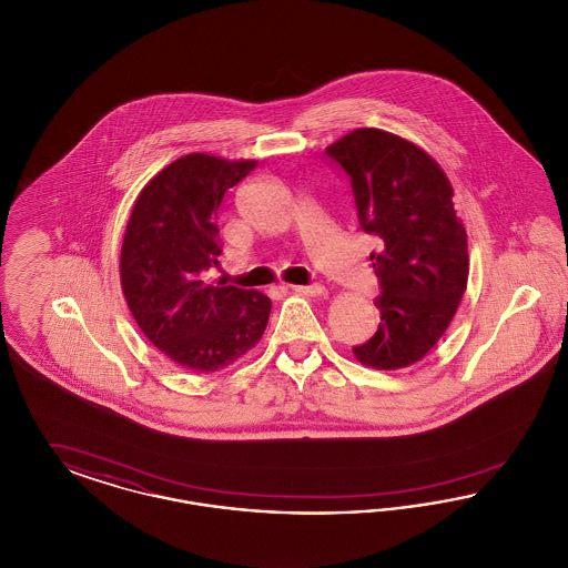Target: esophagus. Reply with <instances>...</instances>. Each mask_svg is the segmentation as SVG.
<instances>
[{
	"instance_id": "obj_1",
	"label": "esophagus",
	"mask_w": 568,
	"mask_h": 568,
	"mask_svg": "<svg viewBox=\"0 0 568 568\" xmlns=\"http://www.w3.org/2000/svg\"><path fill=\"white\" fill-rule=\"evenodd\" d=\"M292 290H296L297 294H302V296L322 297L327 294V290L320 283H315V285H294Z\"/></svg>"
}]
</instances>
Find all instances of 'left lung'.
Segmentation results:
<instances>
[{
	"label": "left lung",
	"mask_w": 568,
	"mask_h": 568,
	"mask_svg": "<svg viewBox=\"0 0 568 568\" xmlns=\"http://www.w3.org/2000/svg\"><path fill=\"white\" fill-rule=\"evenodd\" d=\"M352 179L359 225L377 234V334L353 347L359 364L398 371L426 357L452 324L468 281L466 230L454 187L433 158L403 135L353 130L325 149Z\"/></svg>",
	"instance_id": "1"
}]
</instances>
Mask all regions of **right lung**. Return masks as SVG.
I'll list each match as a JSON object with an SVG mask.
<instances>
[{
    "label": "right lung",
    "instance_id": "1",
    "mask_svg": "<svg viewBox=\"0 0 568 568\" xmlns=\"http://www.w3.org/2000/svg\"><path fill=\"white\" fill-rule=\"evenodd\" d=\"M255 160L190 153L168 163L135 197L121 246V290L144 336L174 364L215 373L251 352L271 317V297L206 283L219 264L216 215L225 191Z\"/></svg>",
    "mask_w": 568,
    "mask_h": 568
}]
</instances>
